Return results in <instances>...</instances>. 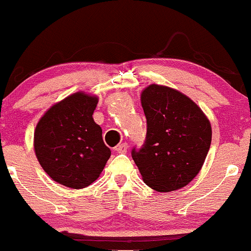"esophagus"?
<instances>
[{
  "mask_svg": "<svg viewBox=\"0 0 251 251\" xmlns=\"http://www.w3.org/2000/svg\"><path fill=\"white\" fill-rule=\"evenodd\" d=\"M126 151H128V145H126V143H121V145H118L117 147H116L117 153L126 154Z\"/></svg>",
  "mask_w": 251,
  "mask_h": 251,
  "instance_id": "esophagus-1",
  "label": "esophagus"
}]
</instances>
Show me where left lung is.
Returning <instances> with one entry per match:
<instances>
[{
	"instance_id": "obj_1",
	"label": "left lung",
	"mask_w": 251,
	"mask_h": 251,
	"mask_svg": "<svg viewBox=\"0 0 251 251\" xmlns=\"http://www.w3.org/2000/svg\"><path fill=\"white\" fill-rule=\"evenodd\" d=\"M147 136L133 159L143 181L156 192L185 187L201 170L211 146L206 115L182 92L151 84L141 92Z\"/></svg>"
}]
</instances>
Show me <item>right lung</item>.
<instances>
[{
    "mask_svg": "<svg viewBox=\"0 0 251 251\" xmlns=\"http://www.w3.org/2000/svg\"><path fill=\"white\" fill-rule=\"evenodd\" d=\"M96 95L78 91L53 104L34 130V151L50 179L70 188L91 185L111 155L94 121Z\"/></svg>",
    "mask_w": 251,
    "mask_h": 251,
    "instance_id": "add662e5",
    "label": "right lung"
}]
</instances>
